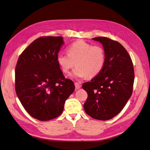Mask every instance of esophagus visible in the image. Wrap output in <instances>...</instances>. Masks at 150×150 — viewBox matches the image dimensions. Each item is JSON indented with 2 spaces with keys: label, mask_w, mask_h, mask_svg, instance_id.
I'll use <instances>...</instances> for the list:
<instances>
[{
  "label": "esophagus",
  "mask_w": 150,
  "mask_h": 150,
  "mask_svg": "<svg viewBox=\"0 0 150 150\" xmlns=\"http://www.w3.org/2000/svg\"><path fill=\"white\" fill-rule=\"evenodd\" d=\"M75 86L76 89H79L81 88V85L78 83H75Z\"/></svg>",
  "instance_id": "obj_1"
}]
</instances>
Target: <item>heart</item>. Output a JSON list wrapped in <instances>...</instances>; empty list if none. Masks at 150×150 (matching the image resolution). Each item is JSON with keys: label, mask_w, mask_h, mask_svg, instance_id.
<instances>
[{"label": "heart", "mask_w": 150, "mask_h": 150, "mask_svg": "<svg viewBox=\"0 0 150 150\" xmlns=\"http://www.w3.org/2000/svg\"><path fill=\"white\" fill-rule=\"evenodd\" d=\"M57 61L62 71L65 74L69 72L76 65L72 76L93 78L103 69L105 62V52L100 45H93L79 40L69 46L67 54H58Z\"/></svg>", "instance_id": "obj_1"}]
</instances>
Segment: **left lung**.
<instances>
[{
  "label": "left lung",
  "mask_w": 150,
  "mask_h": 150,
  "mask_svg": "<svg viewBox=\"0 0 150 150\" xmlns=\"http://www.w3.org/2000/svg\"><path fill=\"white\" fill-rule=\"evenodd\" d=\"M93 39L102 44L105 62L102 71L82 86L88 94L84 108L91 117L105 121L120 113L131 97L133 65L127 50L117 41L106 37Z\"/></svg>",
  "instance_id": "obj_1"
}]
</instances>
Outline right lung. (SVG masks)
Instances as JSON below:
<instances>
[{
    "label": "right lung",
    "mask_w": 150,
    "mask_h": 150,
    "mask_svg": "<svg viewBox=\"0 0 150 150\" xmlns=\"http://www.w3.org/2000/svg\"><path fill=\"white\" fill-rule=\"evenodd\" d=\"M63 44L62 36L40 37L23 51L17 61V95L25 111L40 121L59 117L75 90L73 81L65 78L57 61Z\"/></svg>",
    "instance_id": "obj_1"
}]
</instances>
